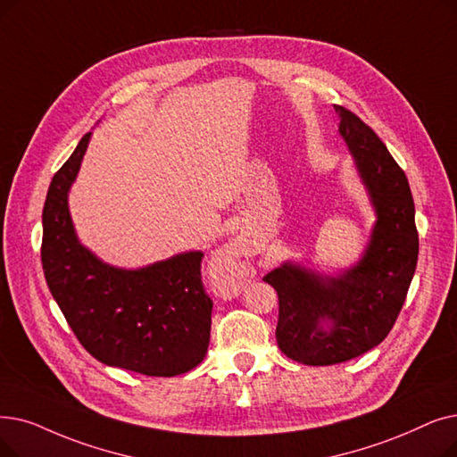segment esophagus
Listing matches in <instances>:
<instances>
[{
  "mask_svg": "<svg viewBox=\"0 0 457 457\" xmlns=\"http://www.w3.org/2000/svg\"><path fill=\"white\" fill-rule=\"evenodd\" d=\"M222 260H224L222 282H241L243 263H241V253H239V246H237V243H229L224 248Z\"/></svg>",
  "mask_w": 457,
  "mask_h": 457,
  "instance_id": "1",
  "label": "esophagus"
}]
</instances>
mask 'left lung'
I'll return each instance as SVG.
<instances>
[{
  "label": "left lung",
  "instance_id": "left-lung-1",
  "mask_svg": "<svg viewBox=\"0 0 457 457\" xmlns=\"http://www.w3.org/2000/svg\"><path fill=\"white\" fill-rule=\"evenodd\" d=\"M340 136L375 212L361 260L334 274L284 262L263 280L280 301L276 342L291 361L330 366L379 345L398 320L419 260L403 170L361 117L336 106Z\"/></svg>",
  "mask_w": 457,
  "mask_h": 457
}]
</instances>
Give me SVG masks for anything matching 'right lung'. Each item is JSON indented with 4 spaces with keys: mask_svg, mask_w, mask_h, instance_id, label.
<instances>
[{
    "mask_svg": "<svg viewBox=\"0 0 457 457\" xmlns=\"http://www.w3.org/2000/svg\"><path fill=\"white\" fill-rule=\"evenodd\" d=\"M91 134L50 183L43 209V270L50 293L84 349L98 362L149 377L200 364L211 340L212 301L202 284V250L140 269L115 267L78 239L69 192Z\"/></svg>",
    "mask_w": 457,
    "mask_h": 457,
    "instance_id": "add662e5",
    "label": "right lung"
}]
</instances>
